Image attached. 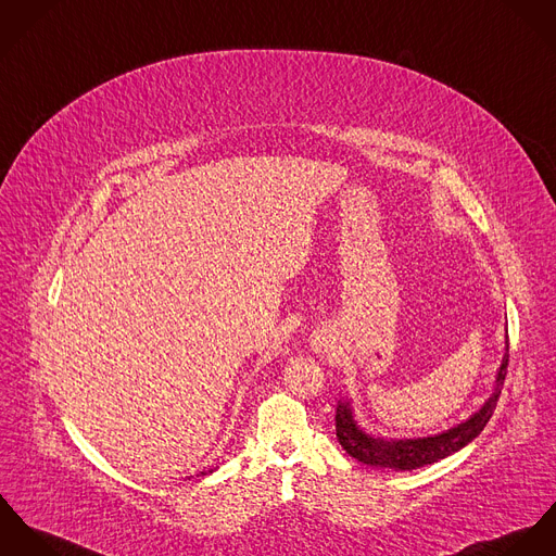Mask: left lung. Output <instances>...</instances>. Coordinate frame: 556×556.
<instances>
[{"label":"left lung","instance_id":"1","mask_svg":"<svg viewBox=\"0 0 556 556\" xmlns=\"http://www.w3.org/2000/svg\"><path fill=\"white\" fill-rule=\"evenodd\" d=\"M507 352H509V343L505 345V354H503L501 367L496 370L493 394L489 396V401L469 420L439 434L418 437V439L372 437L369 432L363 431L354 420L350 401H339L334 425H337V439L341 447L352 458L365 465L394 469V471H412L458 452L460 447H465L469 441H473L480 432L484 431V427L493 416L505 375H507V361H509Z\"/></svg>","mask_w":556,"mask_h":556}]
</instances>
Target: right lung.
I'll return each mask as SVG.
<instances>
[{"instance_id":"add662e5","label":"right lung","mask_w":556,"mask_h":556,"mask_svg":"<svg viewBox=\"0 0 556 556\" xmlns=\"http://www.w3.org/2000/svg\"><path fill=\"white\" fill-rule=\"evenodd\" d=\"M208 473H213V469H211V471H208ZM202 476H206V473H204V471H202Z\"/></svg>"}]
</instances>
